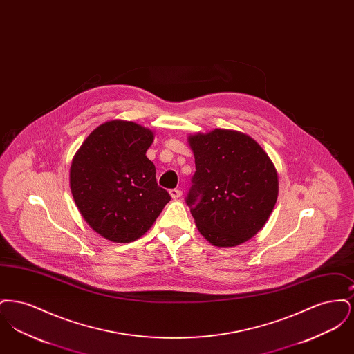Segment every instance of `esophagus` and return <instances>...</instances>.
<instances>
[{
	"instance_id": "1",
	"label": "esophagus",
	"mask_w": 354,
	"mask_h": 354,
	"mask_svg": "<svg viewBox=\"0 0 354 354\" xmlns=\"http://www.w3.org/2000/svg\"><path fill=\"white\" fill-rule=\"evenodd\" d=\"M169 195H171V198H172V199H179V198L182 196V191H180V189H176V188H174V189H171V191H169Z\"/></svg>"
}]
</instances>
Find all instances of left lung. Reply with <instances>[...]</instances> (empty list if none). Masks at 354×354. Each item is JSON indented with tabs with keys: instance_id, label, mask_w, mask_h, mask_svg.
<instances>
[{
	"instance_id": "obj_1",
	"label": "left lung",
	"mask_w": 354,
	"mask_h": 354,
	"mask_svg": "<svg viewBox=\"0 0 354 354\" xmlns=\"http://www.w3.org/2000/svg\"><path fill=\"white\" fill-rule=\"evenodd\" d=\"M196 171L187 204L203 237L236 247L267 223L279 195L268 153L250 135L215 129L188 136Z\"/></svg>"
}]
</instances>
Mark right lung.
Segmentation results:
<instances>
[{
    "instance_id": "add662e5",
    "label": "right lung",
    "mask_w": 354,
    "mask_h": 354,
    "mask_svg": "<svg viewBox=\"0 0 354 354\" xmlns=\"http://www.w3.org/2000/svg\"><path fill=\"white\" fill-rule=\"evenodd\" d=\"M153 133L109 120L84 139L70 167V189L84 221L102 237L130 243L145 235L171 201L146 156Z\"/></svg>"
}]
</instances>
